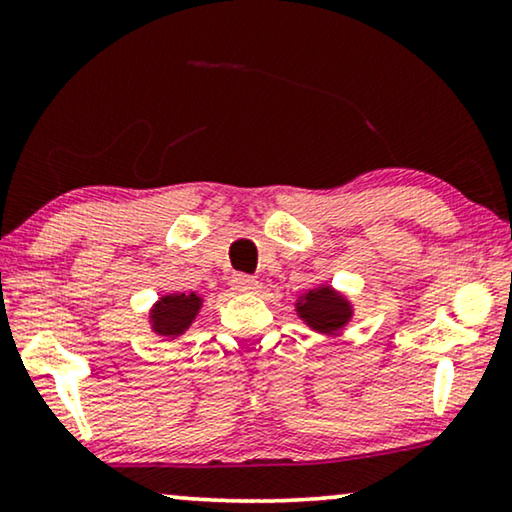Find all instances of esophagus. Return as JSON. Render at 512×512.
Segmentation results:
<instances>
[{
    "label": "esophagus",
    "instance_id": "1",
    "mask_svg": "<svg viewBox=\"0 0 512 512\" xmlns=\"http://www.w3.org/2000/svg\"><path fill=\"white\" fill-rule=\"evenodd\" d=\"M256 279L251 275H244V272H237V275H233V279H230V286H233L235 291H254L256 289Z\"/></svg>",
    "mask_w": 512,
    "mask_h": 512
}]
</instances>
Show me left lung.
I'll return each instance as SVG.
<instances>
[{"mask_svg":"<svg viewBox=\"0 0 512 512\" xmlns=\"http://www.w3.org/2000/svg\"><path fill=\"white\" fill-rule=\"evenodd\" d=\"M298 314L314 331L331 333L347 324L349 317H352V310H349L347 300L338 296L331 286H321V289L305 293V300L298 303Z\"/></svg>","mask_w":512,"mask_h":512,"instance_id":"1","label":"left lung"}]
</instances>
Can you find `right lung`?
<instances>
[{
    "label": "right lung",
    "mask_w": 512,
    "mask_h": 512,
    "mask_svg": "<svg viewBox=\"0 0 512 512\" xmlns=\"http://www.w3.org/2000/svg\"><path fill=\"white\" fill-rule=\"evenodd\" d=\"M200 305L202 300L195 293H172V296H163L158 300V305L153 307V331L167 335V338L181 335L191 326Z\"/></svg>",
    "instance_id": "obj_1"
}]
</instances>
